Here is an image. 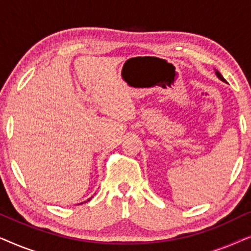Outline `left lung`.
Here are the masks:
<instances>
[{
	"label": "left lung",
	"mask_w": 251,
	"mask_h": 251,
	"mask_svg": "<svg viewBox=\"0 0 251 251\" xmlns=\"http://www.w3.org/2000/svg\"><path fill=\"white\" fill-rule=\"evenodd\" d=\"M215 71H216V70H215ZM215 74H216V75H217V77L219 78V80H221V81H223V82H226V80H225V78L222 76V74H221V73H219V72H218V71H216V73H215Z\"/></svg>",
	"instance_id": "left-lung-1"
}]
</instances>
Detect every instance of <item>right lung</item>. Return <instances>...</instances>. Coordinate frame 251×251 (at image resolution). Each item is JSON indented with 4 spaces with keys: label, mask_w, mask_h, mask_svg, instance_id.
Returning <instances> with one entry per match:
<instances>
[{
    "label": "right lung",
    "mask_w": 251,
    "mask_h": 251,
    "mask_svg": "<svg viewBox=\"0 0 251 251\" xmlns=\"http://www.w3.org/2000/svg\"><path fill=\"white\" fill-rule=\"evenodd\" d=\"M91 199V198H90ZM90 199H89V200H87V201H90ZM87 201H84V202H87ZM82 203H83V202H82ZM82 203H78V204H82Z\"/></svg>",
    "instance_id": "1"
}]
</instances>
